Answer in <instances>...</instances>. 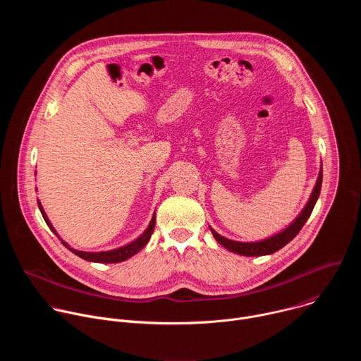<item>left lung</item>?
Here are the masks:
<instances>
[{"label": "left lung", "mask_w": 361, "mask_h": 361, "mask_svg": "<svg viewBox=\"0 0 361 361\" xmlns=\"http://www.w3.org/2000/svg\"><path fill=\"white\" fill-rule=\"evenodd\" d=\"M322 181H323V166L320 169L319 178H317V183H316L314 188H313V192H312L310 198H308V201L305 204V207L302 209V212L283 231H280V233H277V234H274V235H271L269 238H264V240H260V241H252V243H241V241L228 240V238L220 235L212 227H210V230H212L214 238L224 248H227L231 252H235V254H240V255H245V257H257V255L273 254V252L279 251L280 248H283L287 243H290L298 234V231L302 228V226L308 220V217H310V214H312V212L314 209V205H316V202L319 200V195H320Z\"/></svg>", "instance_id": "obj_1"}]
</instances>
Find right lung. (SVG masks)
<instances>
[{"instance_id": "1", "label": "right lung", "mask_w": 361, "mask_h": 361, "mask_svg": "<svg viewBox=\"0 0 361 361\" xmlns=\"http://www.w3.org/2000/svg\"><path fill=\"white\" fill-rule=\"evenodd\" d=\"M37 201H38L39 212H41V214H42V217H44V220H45V223H47V226L51 228V231H53V233L61 240V243H63L70 251H73L75 255L81 257V259H84V260H87V262H92V263H121V262L128 260L130 257H133L134 254H137L140 250H142V248L145 247V244L149 241V237H151V234H152V231H154V227H156V214H152V219H151L148 227L145 228V231H144L138 238H135L134 241H131V243H128V244H126V245H123V247H118V248H114V250H109V251H97V252L80 251V250H75V248L70 247V245L57 234V231H56V228L53 227V224L49 223V220H48L45 212H44V209H42V205H41V202H39V200H37Z\"/></svg>"}]
</instances>
